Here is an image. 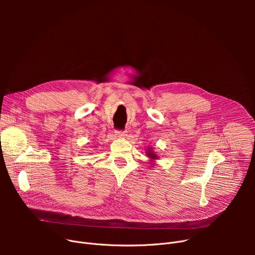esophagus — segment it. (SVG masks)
Returning a JSON list of instances; mask_svg holds the SVG:
<instances>
[{"mask_svg": "<svg viewBox=\"0 0 255 255\" xmlns=\"http://www.w3.org/2000/svg\"><path fill=\"white\" fill-rule=\"evenodd\" d=\"M115 134H116V136H118V137H124V136H126V131H123V130H116Z\"/></svg>", "mask_w": 255, "mask_h": 255, "instance_id": "1", "label": "esophagus"}]
</instances>
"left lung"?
<instances>
[{
  "instance_id": "left-lung-1",
  "label": "left lung",
  "mask_w": 255,
  "mask_h": 255,
  "mask_svg": "<svg viewBox=\"0 0 255 255\" xmlns=\"http://www.w3.org/2000/svg\"><path fill=\"white\" fill-rule=\"evenodd\" d=\"M148 153V156L150 157V158H152V159H155V158H157V156L152 152V151H149V152H146Z\"/></svg>"
}]
</instances>
